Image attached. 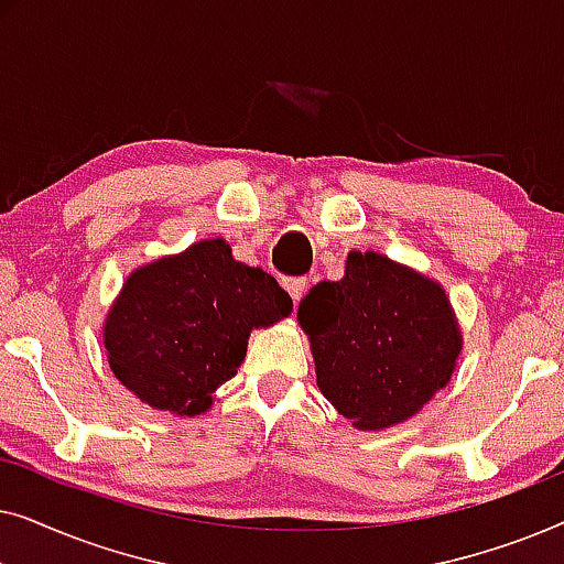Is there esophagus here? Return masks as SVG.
<instances>
[{
  "label": "esophagus",
  "instance_id": "1",
  "mask_svg": "<svg viewBox=\"0 0 564 564\" xmlns=\"http://www.w3.org/2000/svg\"><path fill=\"white\" fill-rule=\"evenodd\" d=\"M284 290L290 292V297L295 300V303H300V297L307 292V280L305 276H288V280H284Z\"/></svg>",
  "mask_w": 564,
  "mask_h": 564
}]
</instances>
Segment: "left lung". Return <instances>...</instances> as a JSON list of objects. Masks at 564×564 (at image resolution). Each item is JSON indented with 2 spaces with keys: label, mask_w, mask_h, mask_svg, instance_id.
<instances>
[{
  "label": "left lung",
  "mask_w": 564,
  "mask_h": 564,
  "mask_svg": "<svg viewBox=\"0 0 564 564\" xmlns=\"http://www.w3.org/2000/svg\"><path fill=\"white\" fill-rule=\"evenodd\" d=\"M297 321L321 392L361 431L419 413L449 382L462 349L444 290L375 251H351L344 280L315 284Z\"/></svg>",
  "instance_id": "left-lung-1"
}]
</instances>
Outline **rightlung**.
<instances>
[{
  "mask_svg": "<svg viewBox=\"0 0 564 564\" xmlns=\"http://www.w3.org/2000/svg\"><path fill=\"white\" fill-rule=\"evenodd\" d=\"M290 311L272 274L236 261L223 238L199 241L128 276L105 323L107 359L143 403L197 415L243 365L251 328Z\"/></svg>",
  "mask_w": 564,
  "mask_h": 564,
  "instance_id": "1",
  "label": "right lung"
}]
</instances>
